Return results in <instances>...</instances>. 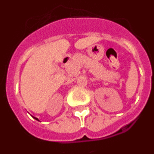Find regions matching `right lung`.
<instances>
[{"label":"right lung","instance_id":"right-lung-1","mask_svg":"<svg viewBox=\"0 0 154 154\" xmlns=\"http://www.w3.org/2000/svg\"><path fill=\"white\" fill-rule=\"evenodd\" d=\"M35 119H36V120H37V121H39V120H38V119H37V118H36V117H35Z\"/></svg>","mask_w":154,"mask_h":154}]
</instances>
